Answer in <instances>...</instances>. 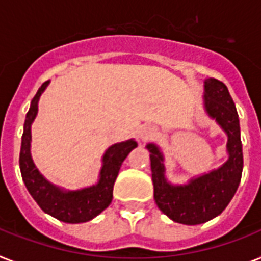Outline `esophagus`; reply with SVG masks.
Masks as SVG:
<instances>
[{"label":"esophagus","mask_w":261,"mask_h":261,"mask_svg":"<svg viewBox=\"0 0 261 261\" xmlns=\"http://www.w3.org/2000/svg\"><path fill=\"white\" fill-rule=\"evenodd\" d=\"M150 135H151V131H149V130H142L141 133H139V137H141L142 141H145V139H147V138H149Z\"/></svg>","instance_id":"esophagus-1"}]
</instances>
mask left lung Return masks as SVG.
<instances>
[{"label": "left lung", "mask_w": 261, "mask_h": 261, "mask_svg": "<svg viewBox=\"0 0 261 261\" xmlns=\"http://www.w3.org/2000/svg\"><path fill=\"white\" fill-rule=\"evenodd\" d=\"M205 109L228 134L226 149L229 160L220 169L192 179L185 186H173L165 178L162 154L149 143L154 200L161 211L173 221L197 225L219 216L234 196L243 173V149L239 115L233 99L222 82L205 80Z\"/></svg>", "instance_id": "left-lung-1"}]
</instances>
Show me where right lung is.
<instances>
[{"label": "right lung", "instance_id": "1", "mask_svg": "<svg viewBox=\"0 0 261 261\" xmlns=\"http://www.w3.org/2000/svg\"><path fill=\"white\" fill-rule=\"evenodd\" d=\"M48 83L49 82L44 83L32 99L31 109L25 118L20 151L21 175L28 192L31 193V196L45 213L69 224L90 221L111 204L112 189L120 166L128 152L137 147V142L133 139L120 142L111 146L106 151L103 156V167L100 170V179L95 186L76 192H63L49 184L36 169L31 156V124L37 115L40 95L45 90Z\"/></svg>", "mask_w": 261, "mask_h": 261}]
</instances>
